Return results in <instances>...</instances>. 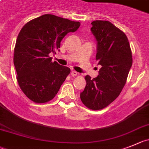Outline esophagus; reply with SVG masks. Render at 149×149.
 <instances>
[{"label": "esophagus", "mask_w": 149, "mask_h": 149, "mask_svg": "<svg viewBox=\"0 0 149 149\" xmlns=\"http://www.w3.org/2000/svg\"><path fill=\"white\" fill-rule=\"evenodd\" d=\"M78 74H79V73H78L76 71H75V70H73V71L71 72L72 76H76Z\"/></svg>", "instance_id": "obj_1"}]
</instances>
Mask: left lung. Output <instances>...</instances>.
<instances>
[{"label":"left lung","instance_id":"1","mask_svg":"<svg viewBox=\"0 0 149 149\" xmlns=\"http://www.w3.org/2000/svg\"><path fill=\"white\" fill-rule=\"evenodd\" d=\"M91 24L98 42L95 59L101 68L96 78L85 76L86 87L80 98L87 108L99 110L120 95L132 65V54L127 37L120 29L107 20H94Z\"/></svg>","mask_w":149,"mask_h":149}]
</instances>
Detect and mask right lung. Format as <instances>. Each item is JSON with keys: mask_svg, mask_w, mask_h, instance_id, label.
<instances>
[{"mask_svg": "<svg viewBox=\"0 0 149 149\" xmlns=\"http://www.w3.org/2000/svg\"><path fill=\"white\" fill-rule=\"evenodd\" d=\"M79 26V22L46 14L22 28L14 50V65L18 84L31 101L44 104L57 94L70 69L52 62L49 54H56L64 37Z\"/></svg>", "mask_w": 149, "mask_h": 149, "instance_id": "obj_1", "label": "right lung"}]
</instances>
